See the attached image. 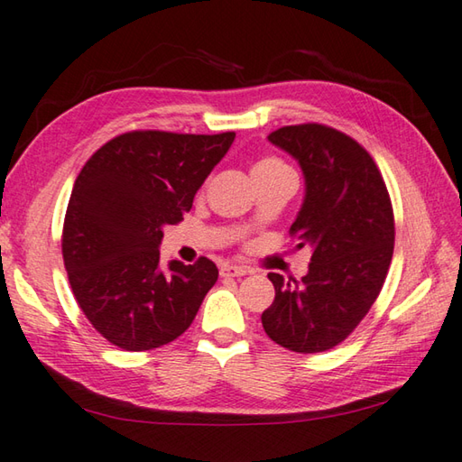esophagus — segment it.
I'll return each instance as SVG.
<instances>
[{
  "label": "esophagus",
  "instance_id": "obj_1",
  "mask_svg": "<svg viewBox=\"0 0 462 462\" xmlns=\"http://www.w3.org/2000/svg\"><path fill=\"white\" fill-rule=\"evenodd\" d=\"M249 269L241 265H233V263H223L221 265V277H243L247 275Z\"/></svg>",
  "mask_w": 462,
  "mask_h": 462
}]
</instances>
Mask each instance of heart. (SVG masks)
I'll return each instance as SVG.
<instances>
[{
    "label": "heart",
    "mask_w": 462,
    "mask_h": 462,
    "mask_svg": "<svg viewBox=\"0 0 462 462\" xmlns=\"http://www.w3.org/2000/svg\"><path fill=\"white\" fill-rule=\"evenodd\" d=\"M283 169H289L283 162H281L279 157H263L259 162L253 165V177H259V175H269V173H275V171H283Z\"/></svg>",
    "instance_id": "1"
}]
</instances>
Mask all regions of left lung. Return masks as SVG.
I'll use <instances>...</instances> for the list:
<instances>
[{
    "mask_svg": "<svg viewBox=\"0 0 462 462\" xmlns=\"http://www.w3.org/2000/svg\"><path fill=\"white\" fill-rule=\"evenodd\" d=\"M305 175V201L291 225L297 247L313 249L309 273H269L275 300L261 323L271 341L295 353H323L349 337L379 297L394 247L387 185L369 152L321 124L269 134Z\"/></svg>",
    "mask_w": 462,
    "mask_h": 462,
    "instance_id": "left-lung-1",
    "label": "left lung"
}]
</instances>
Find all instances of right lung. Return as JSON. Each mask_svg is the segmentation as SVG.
I'll use <instances>...</instances> for the list:
<instances>
[{
    "label": "right lung",
    "mask_w": 462,
    "mask_h": 462,
    "mask_svg": "<svg viewBox=\"0 0 462 462\" xmlns=\"http://www.w3.org/2000/svg\"><path fill=\"white\" fill-rule=\"evenodd\" d=\"M233 139V131H127L99 147L75 179L63 263L83 315L111 345L157 349L193 323L219 271L207 257L162 271L159 243L165 225L183 221Z\"/></svg>",
    "instance_id": "obj_1"
}]
</instances>
